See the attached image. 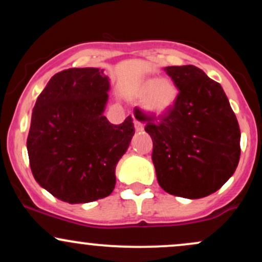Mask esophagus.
<instances>
[{
    "mask_svg": "<svg viewBox=\"0 0 262 262\" xmlns=\"http://www.w3.org/2000/svg\"><path fill=\"white\" fill-rule=\"evenodd\" d=\"M134 127H135V130H137V132H143L144 130L143 123H141L140 121H138V119H134Z\"/></svg>",
    "mask_w": 262,
    "mask_h": 262,
    "instance_id": "34e87169",
    "label": "esophagus"
}]
</instances>
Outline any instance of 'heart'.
<instances>
[{"label": "heart", "instance_id": "heart-1", "mask_svg": "<svg viewBox=\"0 0 262 262\" xmlns=\"http://www.w3.org/2000/svg\"><path fill=\"white\" fill-rule=\"evenodd\" d=\"M135 97L143 100L144 108L150 113L165 114L177 100V89L167 79H149L143 81L135 90Z\"/></svg>", "mask_w": 262, "mask_h": 262}]
</instances>
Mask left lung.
<instances>
[{"mask_svg": "<svg viewBox=\"0 0 262 262\" xmlns=\"http://www.w3.org/2000/svg\"><path fill=\"white\" fill-rule=\"evenodd\" d=\"M179 90L167 113L138 110L152 140L151 159L160 187L189 200L214 193L235 171L240 128L222 86L193 65L167 66Z\"/></svg>", "mask_w": 262, "mask_h": 262, "instance_id": "1", "label": "left lung"}]
</instances>
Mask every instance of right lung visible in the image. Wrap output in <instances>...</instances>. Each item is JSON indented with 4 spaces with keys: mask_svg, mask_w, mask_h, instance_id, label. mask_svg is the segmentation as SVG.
Here are the masks:
<instances>
[{
    "mask_svg": "<svg viewBox=\"0 0 262 262\" xmlns=\"http://www.w3.org/2000/svg\"><path fill=\"white\" fill-rule=\"evenodd\" d=\"M110 80L96 68L55 74L33 108L27 150L35 181L64 202L89 203L112 193L117 162L135 133L133 118L103 116Z\"/></svg>",
    "mask_w": 262,
    "mask_h": 262,
    "instance_id": "1",
    "label": "right lung"
}]
</instances>
